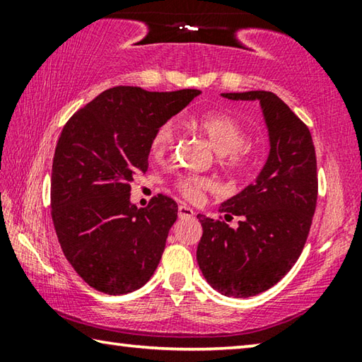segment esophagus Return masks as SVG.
I'll use <instances>...</instances> for the list:
<instances>
[{"label":"esophagus","instance_id":"34e87169","mask_svg":"<svg viewBox=\"0 0 362 362\" xmlns=\"http://www.w3.org/2000/svg\"><path fill=\"white\" fill-rule=\"evenodd\" d=\"M179 217L180 218H192V217H194V211L192 209V207L180 204L179 206Z\"/></svg>","mask_w":362,"mask_h":362}]
</instances>
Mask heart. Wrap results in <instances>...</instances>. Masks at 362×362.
Segmentation results:
<instances>
[{"instance_id":"obj_1","label":"heart","mask_w":362,"mask_h":362,"mask_svg":"<svg viewBox=\"0 0 362 362\" xmlns=\"http://www.w3.org/2000/svg\"><path fill=\"white\" fill-rule=\"evenodd\" d=\"M201 132L209 139L211 145L220 155V164L231 173H241L252 161V148L246 142L247 132L233 116L222 112H207L196 118ZM175 140V126L173 121L163 122L153 134L150 153L161 158L170 151ZM175 187L188 199H199L206 189L214 188V180L199 175H182L175 180Z\"/></svg>"}]
</instances>
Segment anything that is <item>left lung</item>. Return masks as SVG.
Instances as JSON below:
<instances>
[{
  "label": "left lung",
  "instance_id": "8db88e82",
  "mask_svg": "<svg viewBox=\"0 0 362 362\" xmlns=\"http://www.w3.org/2000/svg\"><path fill=\"white\" fill-rule=\"evenodd\" d=\"M222 95L260 102L269 155L255 182L220 206L225 220L241 217L236 228L198 214L203 236L196 259L217 292L246 298L283 279L302 254L317 199L316 153L308 127L276 94Z\"/></svg>",
  "mask_w": 362,
  "mask_h": 362
}]
</instances>
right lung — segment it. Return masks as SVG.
<instances>
[{"label":"right lung","instance_id":"1","mask_svg":"<svg viewBox=\"0 0 362 362\" xmlns=\"http://www.w3.org/2000/svg\"><path fill=\"white\" fill-rule=\"evenodd\" d=\"M199 94L116 86L64 126L52 161L51 216L66 260L94 289L129 293L155 273L179 207L158 194L139 209L131 182L148 169L155 131Z\"/></svg>","mask_w":362,"mask_h":362}]
</instances>
